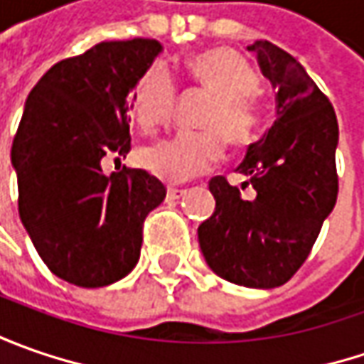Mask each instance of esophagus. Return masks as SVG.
<instances>
[{
	"mask_svg": "<svg viewBox=\"0 0 364 364\" xmlns=\"http://www.w3.org/2000/svg\"><path fill=\"white\" fill-rule=\"evenodd\" d=\"M186 194V190L184 188H168V198H180V196H184Z\"/></svg>",
	"mask_w": 364,
	"mask_h": 364,
	"instance_id": "esophagus-1",
	"label": "esophagus"
}]
</instances>
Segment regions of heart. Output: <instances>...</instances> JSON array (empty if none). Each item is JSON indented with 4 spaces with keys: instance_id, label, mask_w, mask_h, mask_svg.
I'll list each match as a JSON object with an SVG mask.
<instances>
[{
    "instance_id": "obj_1",
    "label": "heart",
    "mask_w": 364,
    "mask_h": 364,
    "mask_svg": "<svg viewBox=\"0 0 364 364\" xmlns=\"http://www.w3.org/2000/svg\"><path fill=\"white\" fill-rule=\"evenodd\" d=\"M190 75L204 91L215 95L203 121V132L178 133L139 151L149 174L166 182H182L204 172L225 151V139L235 147L249 146L263 123L253 92L261 85L257 70L241 54L213 48L190 56ZM176 103L174 80L161 66H151L132 92V113L141 132L154 133L166 125Z\"/></svg>"
}]
</instances>
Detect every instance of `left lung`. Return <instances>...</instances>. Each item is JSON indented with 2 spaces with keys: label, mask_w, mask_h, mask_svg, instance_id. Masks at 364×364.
Segmentation results:
<instances>
[{
  "label": "left lung",
  "mask_w": 364,
  "mask_h": 364,
  "mask_svg": "<svg viewBox=\"0 0 364 364\" xmlns=\"http://www.w3.org/2000/svg\"><path fill=\"white\" fill-rule=\"evenodd\" d=\"M247 50L277 91V119L237 168L249 178L241 188L251 186V198L225 176L208 182L217 206L198 227V243L223 279L269 289L300 269L336 204L338 123L328 97L291 54L267 40Z\"/></svg>",
  "instance_id": "1"
}]
</instances>
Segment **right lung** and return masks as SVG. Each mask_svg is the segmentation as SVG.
I'll return each instance as SVG.
<instances>
[{
    "label": "right lung",
    "mask_w": 364,
    "mask_h": 364,
    "mask_svg": "<svg viewBox=\"0 0 364 364\" xmlns=\"http://www.w3.org/2000/svg\"><path fill=\"white\" fill-rule=\"evenodd\" d=\"M160 52L149 38L101 42L54 64L28 95L11 146L18 210L38 255L73 286L132 272L144 220L166 198L146 170L101 168L132 149L129 95Z\"/></svg>",
    "instance_id": "right-lung-1"
}]
</instances>
